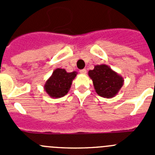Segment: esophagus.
<instances>
[{
  "label": "esophagus",
  "mask_w": 155,
  "mask_h": 155,
  "mask_svg": "<svg viewBox=\"0 0 155 155\" xmlns=\"http://www.w3.org/2000/svg\"><path fill=\"white\" fill-rule=\"evenodd\" d=\"M79 72H80L81 74H84L87 73V71H86V69H82V70H81Z\"/></svg>",
  "instance_id": "esophagus-1"
}]
</instances>
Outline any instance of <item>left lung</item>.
<instances>
[{"label": "left lung", "instance_id": "8db88e82", "mask_svg": "<svg viewBox=\"0 0 155 155\" xmlns=\"http://www.w3.org/2000/svg\"><path fill=\"white\" fill-rule=\"evenodd\" d=\"M87 74L97 94L103 98L115 97L124 85V78L105 64L95 65Z\"/></svg>", "mask_w": 155, "mask_h": 155}]
</instances>
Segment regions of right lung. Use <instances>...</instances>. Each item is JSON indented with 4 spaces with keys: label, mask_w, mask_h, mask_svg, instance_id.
Here are the masks:
<instances>
[{
    "label": "right lung",
    "mask_w": 155,
    "mask_h": 155,
    "mask_svg": "<svg viewBox=\"0 0 155 155\" xmlns=\"http://www.w3.org/2000/svg\"><path fill=\"white\" fill-rule=\"evenodd\" d=\"M76 71L68 73L65 69L57 68L44 84V90L51 98H61L67 94L77 76Z\"/></svg>",
    "instance_id": "add662e5"
}]
</instances>
